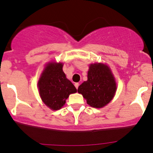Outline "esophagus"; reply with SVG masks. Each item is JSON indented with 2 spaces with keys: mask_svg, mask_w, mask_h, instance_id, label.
I'll return each mask as SVG.
<instances>
[{
  "mask_svg": "<svg viewBox=\"0 0 153 153\" xmlns=\"http://www.w3.org/2000/svg\"><path fill=\"white\" fill-rule=\"evenodd\" d=\"M79 85H80V84H79L78 82H75V88H76L77 89H78V88L79 87Z\"/></svg>",
  "mask_w": 153,
  "mask_h": 153,
  "instance_id": "34e87169",
  "label": "esophagus"
}]
</instances>
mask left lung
Returning <instances> with one entry per match:
<instances>
[{
	"label": "left lung",
	"instance_id": "8db88e82",
	"mask_svg": "<svg viewBox=\"0 0 153 153\" xmlns=\"http://www.w3.org/2000/svg\"><path fill=\"white\" fill-rule=\"evenodd\" d=\"M117 85L108 67L101 63L91 65L88 72V80L78 87L87 103L94 108H102L111 101Z\"/></svg>",
	"mask_w": 153,
	"mask_h": 153
}]
</instances>
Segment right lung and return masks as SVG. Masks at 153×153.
I'll return each instance as SVG.
<instances>
[{
  "label": "right lung",
  "mask_w": 153,
  "mask_h": 153,
  "mask_svg": "<svg viewBox=\"0 0 153 153\" xmlns=\"http://www.w3.org/2000/svg\"><path fill=\"white\" fill-rule=\"evenodd\" d=\"M62 66V63L47 65L38 82L43 102L52 110L62 108L69 95L77 92L74 85L67 79Z\"/></svg>",
  "instance_id": "obj_1"
}]
</instances>
